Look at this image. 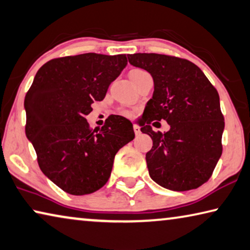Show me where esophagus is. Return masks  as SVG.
I'll list each match as a JSON object with an SVG mask.
<instances>
[{
	"instance_id": "34e87169",
	"label": "esophagus",
	"mask_w": 250,
	"mask_h": 250,
	"mask_svg": "<svg viewBox=\"0 0 250 250\" xmlns=\"http://www.w3.org/2000/svg\"><path fill=\"white\" fill-rule=\"evenodd\" d=\"M133 130H134V133H136V136H139V134L141 133V130H140V126L134 125H133Z\"/></svg>"
}]
</instances>
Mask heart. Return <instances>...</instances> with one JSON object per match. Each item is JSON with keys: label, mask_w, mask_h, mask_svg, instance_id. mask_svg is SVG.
I'll list each match as a JSON object with an SVG mask.
<instances>
[{"label": "heart", "mask_w": 250, "mask_h": 250, "mask_svg": "<svg viewBox=\"0 0 250 250\" xmlns=\"http://www.w3.org/2000/svg\"><path fill=\"white\" fill-rule=\"evenodd\" d=\"M146 74H149V73L146 72V71L142 69H133L130 71V73H129L131 81H136L137 79L144 77V75H146ZM122 114H125V116H126V117H131L132 112H130V111H122Z\"/></svg>", "instance_id": "obj_1"}]
</instances>
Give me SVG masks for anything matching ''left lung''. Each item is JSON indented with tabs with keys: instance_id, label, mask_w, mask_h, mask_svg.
<instances>
[{
	"instance_id": "left-lung-1",
	"label": "left lung",
	"mask_w": 250,
	"mask_h": 250,
	"mask_svg": "<svg viewBox=\"0 0 250 250\" xmlns=\"http://www.w3.org/2000/svg\"><path fill=\"white\" fill-rule=\"evenodd\" d=\"M128 59L130 64L148 71L154 83L141 124V131L153 141L146 154L150 177L173 191L200 187L223 153L225 120L216 88L186 59L157 53L129 54ZM161 120L170 125L168 133L149 126Z\"/></svg>"
}]
</instances>
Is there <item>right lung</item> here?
<instances>
[{"instance_id": "obj_1", "label": "right lung", "mask_w": 250, "mask_h": 250, "mask_svg": "<svg viewBox=\"0 0 250 250\" xmlns=\"http://www.w3.org/2000/svg\"><path fill=\"white\" fill-rule=\"evenodd\" d=\"M128 60L125 54L84 53L52 59L27 91L25 133L42 172L63 191L88 195L109 180L114 156L134 138L128 119L111 114L101 129L85 117L105 97Z\"/></svg>"}]
</instances>
